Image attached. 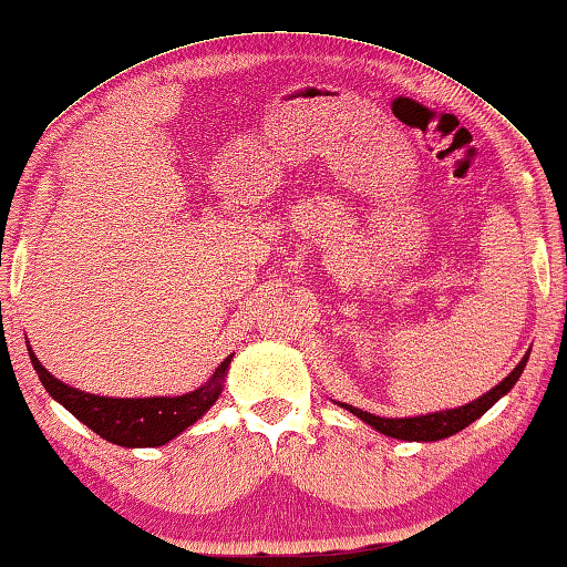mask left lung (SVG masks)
Here are the masks:
<instances>
[{
    "mask_svg": "<svg viewBox=\"0 0 567 567\" xmlns=\"http://www.w3.org/2000/svg\"><path fill=\"white\" fill-rule=\"evenodd\" d=\"M527 358H529V350L525 353L523 361L515 365V371L505 375V379L494 385V389H489L480 399L464 403V406H460V409H446V411L426 413V416H411V419H383V416H373V413L350 406V403H340V406L353 413V416H358L361 421H365L368 426L381 431V434H385V436L401 439V442H439V439L454 436L456 431L466 429L472 421L484 416V413H487L502 396H507L512 385H515L519 381V375H523Z\"/></svg>",
    "mask_w": 567,
    "mask_h": 567,
    "instance_id": "left-lung-1",
    "label": "left lung"
}]
</instances>
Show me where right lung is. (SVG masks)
Returning a JSON list of instances; mask_svg holds the SVG:
<instances>
[{
  "label": "right lung",
  "instance_id": "right-lung-1",
  "mask_svg": "<svg viewBox=\"0 0 567 567\" xmlns=\"http://www.w3.org/2000/svg\"><path fill=\"white\" fill-rule=\"evenodd\" d=\"M27 350H30V361L40 375L44 391L62 403L75 419L83 421L87 429H93L97 436H103L105 442L125 449L164 446L182 431L196 424L217 403L231 363V355L224 358L209 381L196 391L184 393V396L113 399L95 396V393L78 391L73 385L62 383L38 361L32 348Z\"/></svg>",
  "mask_w": 567,
  "mask_h": 567
}]
</instances>
